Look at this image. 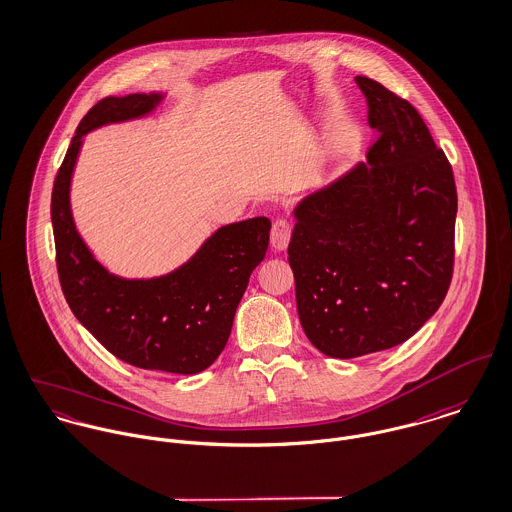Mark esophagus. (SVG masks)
<instances>
[{"instance_id":"1","label":"esophagus","mask_w":512,"mask_h":512,"mask_svg":"<svg viewBox=\"0 0 512 512\" xmlns=\"http://www.w3.org/2000/svg\"><path fill=\"white\" fill-rule=\"evenodd\" d=\"M291 233H293V225L287 219H278L272 225V246L276 250H285L291 240Z\"/></svg>"}]
</instances>
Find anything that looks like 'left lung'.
Masks as SVG:
<instances>
[{"instance_id":"8db88e82","label":"left lung","mask_w":512,"mask_h":512,"mask_svg":"<svg viewBox=\"0 0 512 512\" xmlns=\"http://www.w3.org/2000/svg\"><path fill=\"white\" fill-rule=\"evenodd\" d=\"M377 139L368 162L305 197L287 248L299 321L330 358L411 338L442 305L454 274L458 193L419 111L358 76Z\"/></svg>"}]
</instances>
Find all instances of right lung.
<instances>
[{"label":"right lung","instance_id":"right-lung-1","mask_svg":"<svg viewBox=\"0 0 512 512\" xmlns=\"http://www.w3.org/2000/svg\"><path fill=\"white\" fill-rule=\"evenodd\" d=\"M160 99V93H131L93 105L58 168L50 217L58 279L76 319L135 368L189 375L207 370L223 352L250 274L266 256L270 219L219 229L168 276L123 279L93 258L70 211V180L82 137L101 125L142 117Z\"/></svg>","mask_w":512,"mask_h":512}]
</instances>
